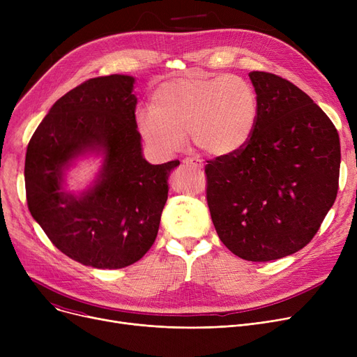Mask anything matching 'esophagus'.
<instances>
[{"label": "esophagus", "mask_w": 357, "mask_h": 357, "mask_svg": "<svg viewBox=\"0 0 357 357\" xmlns=\"http://www.w3.org/2000/svg\"><path fill=\"white\" fill-rule=\"evenodd\" d=\"M182 163H183V165H190V166H195V167H198V169H202V167H204L202 160L198 159V158H185V159L182 160Z\"/></svg>", "instance_id": "1"}]
</instances>
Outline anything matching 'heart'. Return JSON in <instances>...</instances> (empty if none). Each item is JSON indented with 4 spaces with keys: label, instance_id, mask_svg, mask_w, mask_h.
<instances>
[{
    "label": "heart",
    "instance_id": "heart-1",
    "mask_svg": "<svg viewBox=\"0 0 357 357\" xmlns=\"http://www.w3.org/2000/svg\"><path fill=\"white\" fill-rule=\"evenodd\" d=\"M257 120L259 98L249 81L192 73L158 85L150 111L137 116V128L160 153L176 152L188 131L197 147L224 156L249 144Z\"/></svg>",
    "mask_w": 357,
    "mask_h": 357
}]
</instances>
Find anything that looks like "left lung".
Segmentation results:
<instances>
[{"instance_id": "8db88e82", "label": "left lung", "mask_w": 357, "mask_h": 357, "mask_svg": "<svg viewBox=\"0 0 357 357\" xmlns=\"http://www.w3.org/2000/svg\"><path fill=\"white\" fill-rule=\"evenodd\" d=\"M259 98L252 140L207 160V202L236 256L269 261L305 248L337 197L340 139L308 96L275 73H249Z\"/></svg>"}]
</instances>
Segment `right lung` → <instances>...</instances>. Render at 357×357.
Returning a JSON list of instances; mask_svg holds the SVG:
<instances>
[{"mask_svg":"<svg viewBox=\"0 0 357 357\" xmlns=\"http://www.w3.org/2000/svg\"><path fill=\"white\" fill-rule=\"evenodd\" d=\"M135 78H92L66 92L31 136L24 165L33 218L68 257L97 269L140 260L156 240L167 199V178L179 160L143 159L136 123ZM102 149L98 183L81 197L61 191L67 163Z\"/></svg>","mask_w":357,"mask_h":357,"instance_id":"right-lung-1","label":"right lung"}]
</instances>
